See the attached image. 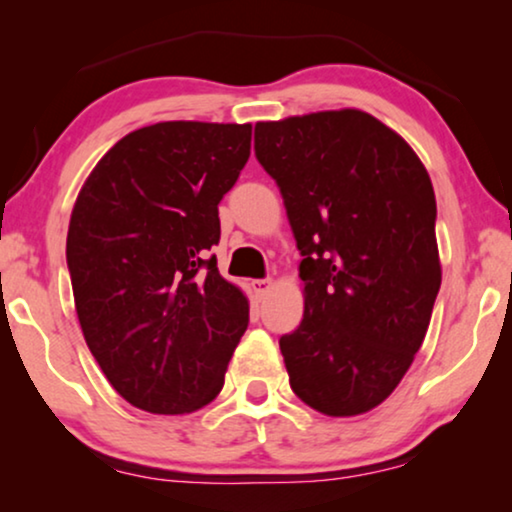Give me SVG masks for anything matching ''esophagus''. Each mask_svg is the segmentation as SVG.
<instances>
[{
	"mask_svg": "<svg viewBox=\"0 0 512 512\" xmlns=\"http://www.w3.org/2000/svg\"><path fill=\"white\" fill-rule=\"evenodd\" d=\"M272 286H275V282H272V279H254V282H251V289H254V293L258 298H263L265 293H268Z\"/></svg>",
	"mask_w": 512,
	"mask_h": 512,
	"instance_id": "esophagus-1",
	"label": "esophagus"
}]
</instances>
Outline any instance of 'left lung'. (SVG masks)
<instances>
[{"mask_svg": "<svg viewBox=\"0 0 512 512\" xmlns=\"http://www.w3.org/2000/svg\"><path fill=\"white\" fill-rule=\"evenodd\" d=\"M254 149L303 256V321L279 338L293 394L363 415L408 373L443 279L429 172L359 109L256 123Z\"/></svg>", "mask_w": 512, "mask_h": 512, "instance_id": "8db88e82", "label": "left lung"}]
</instances>
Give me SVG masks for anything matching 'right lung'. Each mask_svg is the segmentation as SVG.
I'll return each mask as SVG.
<instances>
[{
  "instance_id": "add662e5",
  "label": "right lung",
  "mask_w": 512,
  "mask_h": 512,
  "mask_svg": "<svg viewBox=\"0 0 512 512\" xmlns=\"http://www.w3.org/2000/svg\"><path fill=\"white\" fill-rule=\"evenodd\" d=\"M251 125L165 121L104 153L74 202L67 265L86 345L111 387L153 415L212 403L249 300L207 258Z\"/></svg>"
}]
</instances>
